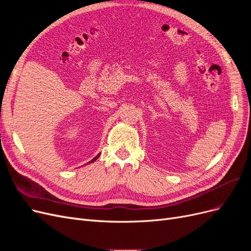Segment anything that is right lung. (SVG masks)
<instances>
[{"instance_id": "obj_1", "label": "right lung", "mask_w": 251, "mask_h": 251, "mask_svg": "<svg viewBox=\"0 0 251 251\" xmlns=\"http://www.w3.org/2000/svg\"><path fill=\"white\" fill-rule=\"evenodd\" d=\"M100 154H98V155H97V156H96L95 158H93V159H92V160H91L90 162H91V163H92V162H94L95 160H97V158H98V157H100ZM90 162H89V163H90Z\"/></svg>"}]
</instances>
